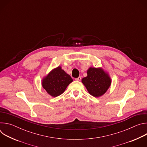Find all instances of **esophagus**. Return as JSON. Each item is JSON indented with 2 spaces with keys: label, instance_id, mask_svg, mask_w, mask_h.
Segmentation results:
<instances>
[{
  "label": "esophagus",
  "instance_id": "obj_1",
  "mask_svg": "<svg viewBox=\"0 0 147 147\" xmlns=\"http://www.w3.org/2000/svg\"><path fill=\"white\" fill-rule=\"evenodd\" d=\"M75 80H77V81H81V77H78V78H76Z\"/></svg>",
  "mask_w": 147,
  "mask_h": 147
}]
</instances>
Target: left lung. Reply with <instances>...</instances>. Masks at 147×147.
Listing matches in <instances>:
<instances>
[{
  "label": "left lung",
  "mask_w": 147,
  "mask_h": 147,
  "mask_svg": "<svg viewBox=\"0 0 147 147\" xmlns=\"http://www.w3.org/2000/svg\"><path fill=\"white\" fill-rule=\"evenodd\" d=\"M87 76L81 80L88 93L98 98L106 93L110 87L112 80L108 72L102 67H90L87 70Z\"/></svg>",
  "instance_id": "8db88e82"
}]
</instances>
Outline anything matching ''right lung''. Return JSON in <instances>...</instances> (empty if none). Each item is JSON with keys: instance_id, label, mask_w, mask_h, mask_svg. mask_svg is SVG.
Listing matches in <instances>:
<instances>
[{"instance_id": "add662e5", "label": "right lung", "mask_w": 147, "mask_h": 147, "mask_svg": "<svg viewBox=\"0 0 147 147\" xmlns=\"http://www.w3.org/2000/svg\"><path fill=\"white\" fill-rule=\"evenodd\" d=\"M72 81L70 76L63 70L61 66H58L44 77L42 80V86L49 95L56 97L63 93Z\"/></svg>"}]
</instances>
